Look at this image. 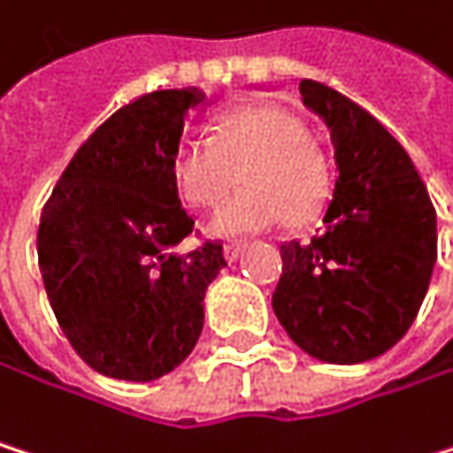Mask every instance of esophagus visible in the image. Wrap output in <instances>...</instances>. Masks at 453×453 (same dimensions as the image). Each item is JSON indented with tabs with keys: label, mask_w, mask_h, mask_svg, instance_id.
Masks as SVG:
<instances>
[{
	"label": "esophagus",
	"mask_w": 453,
	"mask_h": 453,
	"mask_svg": "<svg viewBox=\"0 0 453 453\" xmlns=\"http://www.w3.org/2000/svg\"><path fill=\"white\" fill-rule=\"evenodd\" d=\"M247 244L250 242H244V239H231L228 244H225V257H228V260H239L242 252L247 250Z\"/></svg>",
	"instance_id": "34e87169"
}]
</instances>
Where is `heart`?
Instances as JSON below:
<instances>
[{
  "instance_id": "obj_1",
  "label": "heart",
  "mask_w": 453,
  "mask_h": 453,
  "mask_svg": "<svg viewBox=\"0 0 453 453\" xmlns=\"http://www.w3.org/2000/svg\"><path fill=\"white\" fill-rule=\"evenodd\" d=\"M242 169L244 188L209 217V234L244 236L303 217L330 185V164L301 115L281 102H247L219 112L206 134H182L172 150V180L196 209L214 206Z\"/></svg>"
}]
</instances>
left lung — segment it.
I'll return each instance as SVG.
<instances>
[{
  "mask_svg": "<svg viewBox=\"0 0 453 453\" xmlns=\"http://www.w3.org/2000/svg\"><path fill=\"white\" fill-rule=\"evenodd\" d=\"M330 128L338 180L325 234L281 244L273 314L311 357L354 365L413 325L438 257L435 206L403 144L343 93L301 80Z\"/></svg>",
  "mask_w": 453,
  "mask_h": 453,
  "instance_id": "8db88e82",
  "label": "left lung"
}]
</instances>
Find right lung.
Segmentation results:
<instances>
[{
	"label": "right lung",
	"mask_w": 453,
	"mask_h": 453,
	"mask_svg": "<svg viewBox=\"0 0 453 453\" xmlns=\"http://www.w3.org/2000/svg\"><path fill=\"white\" fill-rule=\"evenodd\" d=\"M203 93L152 90L120 107L74 152L37 231L50 309L96 373L152 381L193 351L222 242L174 247L193 217L172 180L185 112Z\"/></svg>",
	"instance_id": "obj_1"
}]
</instances>
